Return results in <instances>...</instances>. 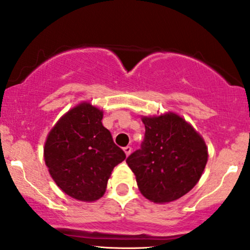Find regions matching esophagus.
<instances>
[{"label":"esophagus","instance_id":"obj_1","mask_svg":"<svg viewBox=\"0 0 250 250\" xmlns=\"http://www.w3.org/2000/svg\"><path fill=\"white\" fill-rule=\"evenodd\" d=\"M131 146H125V148H123V151H125V155H130V153H131Z\"/></svg>","mask_w":250,"mask_h":250}]
</instances>
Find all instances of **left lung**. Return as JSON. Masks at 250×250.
Segmentation results:
<instances>
[{
  "label": "left lung",
  "instance_id": "8db88e82",
  "mask_svg": "<svg viewBox=\"0 0 250 250\" xmlns=\"http://www.w3.org/2000/svg\"><path fill=\"white\" fill-rule=\"evenodd\" d=\"M145 138L127 164L138 188L149 201L168 204L197 185L208 161L201 135L181 115L168 112L143 116Z\"/></svg>",
  "mask_w": 250,
  "mask_h": 250
}]
</instances>
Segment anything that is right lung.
I'll return each instance as SVG.
<instances>
[{"instance_id": "1", "label": "right lung", "mask_w": 250, "mask_h": 250, "mask_svg": "<svg viewBox=\"0 0 250 250\" xmlns=\"http://www.w3.org/2000/svg\"><path fill=\"white\" fill-rule=\"evenodd\" d=\"M102 120V109L80 103L58 120L44 143L50 176L62 192L79 201L101 199L113 169L125 159Z\"/></svg>"}]
</instances>
